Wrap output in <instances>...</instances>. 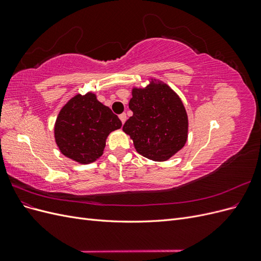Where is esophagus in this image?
I'll list each match as a JSON object with an SVG mask.
<instances>
[{"mask_svg": "<svg viewBox=\"0 0 261 261\" xmlns=\"http://www.w3.org/2000/svg\"><path fill=\"white\" fill-rule=\"evenodd\" d=\"M118 117H120V120L122 121V123H123V124L125 123L126 118H127V116H126V113H122V114H120V116H118Z\"/></svg>", "mask_w": 261, "mask_h": 261, "instance_id": "esophagus-1", "label": "esophagus"}]
</instances>
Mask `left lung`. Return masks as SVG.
Masks as SVG:
<instances>
[{"instance_id": "left-lung-1", "label": "left lung", "mask_w": 261, "mask_h": 261, "mask_svg": "<svg viewBox=\"0 0 261 261\" xmlns=\"http://www.w3.org/2000/svg\"><path fill=\"white\" fill-rule=\"evenodd\" d=\"M133 111L123 126L137 152L150 160L165 161L184 147L188 120L177 94L168 85L150 83L145 89H133Z\"/></svg>"}]
</instances>
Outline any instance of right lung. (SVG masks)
<instances>
[{"label":"right lung","mask_w":261,"mask_h":261,"mask_svg":"<svg viewBox=\"0 0 261 261\" xmlns=\"http://www.w3.org/2000/svg\"><path fill=\"white\" fill-rule=\"evenodd\" d=\"M122 122L93 93L77 94L63 107L54 136L61 152L80 163H91L103 153L106 139Z\"/></svg>","instance_id":"obj_1"}]
</instances>
